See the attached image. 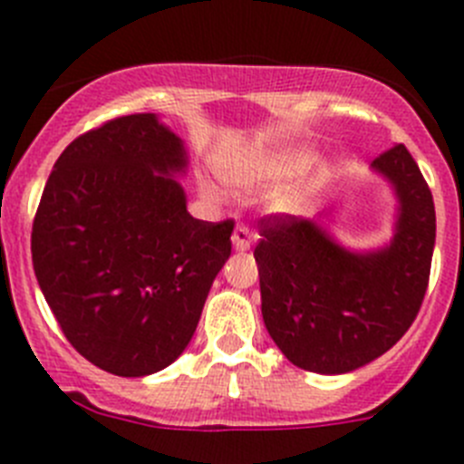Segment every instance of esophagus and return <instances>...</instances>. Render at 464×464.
I'll use <instances>...</instances> for the list:
<instances>
[{"label": "esophagus", "mask_w": 464, "mask_h": 464, "mask_svg": "<svg viewBox=\"0 0 464 464\" xmlns=\"http://www.w3.org/2000/svg\"><path fill=\"white\" fill-rule=\"evenodd\" d=\"M253 244V232L246 225H237L235 232H232V246L237 251H248Z\"/></svg>", "instance_id": "34e87169"}]
</instances>
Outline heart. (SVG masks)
I'll return each instance as SVG.
<instances>
[{"label":"heart","mask_w":464,"mask_h":464,"mask_svg":"<svg viewBox=\"0 0 464 464\" xmlns=\"http://www.w3.org/2000/svg\"><path fill=\"white\" fill-rule=\"evenodd\" d=\"M315 150L311 149H288L281 150V153L265 155V158L256 160V162H248V165L232 167L227 171V181L235 183L241 188H256L265 186V183L281 181V179H288V176L302 174L304 169H309L315 162ZM204 195L218 197L216 186L208 181L202 183Z\"/></svg>","instance_id":"b5f03b06"}]
</instances>
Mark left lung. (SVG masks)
<instances>
[{
    "mask_svg": "<svg viewBox=\"0 0 464 464\" xmlns=\"http://www.w3.org/2000/svg\"><path fill=\"white\" fill-rule=\"evenodd\" d=\"M372 169L397 197L395 232L376 251H351L318 220L269 216L256 246L262 318L281 353L315 374H346L383 355L411 327L434 251L432 192L401 143Z\"/></svg>",
    "mask_w": 464,
    "mask_h": 464,
    "instance_id": "obj_1",
    "label": "left lung"
}]
</instances>
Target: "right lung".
I'll use <instances>...</instances> for the list:
<instances>
[{"label": "right lung", "mask_w": 464, "mask_h": 464, "mask_svg": "<svg viewBox=\"0 0 464 464\" xmlns=\"http://www.w3.org/2000/svg\"><path fill=\"white\" fill-rule=\"evenodd\" d=\"M183 139L155 113L113 118L57 158L32 225L39 288L76 351L149 376L186 351L232 253V220L188 213Z\"/></svg>", "instance_id": "right-lung-1"}]
</instances>
